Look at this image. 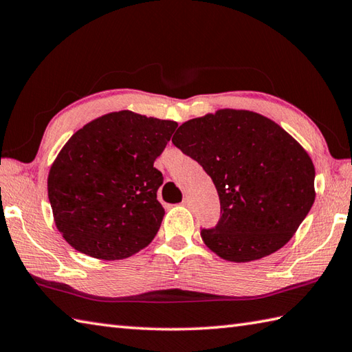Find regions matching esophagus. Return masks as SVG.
<instances>
[{"label":"esophagus","mask_w":352,"mask_h":352,"mask_svg":"<svg viewBox=\"0 0 352 352\" xmlns=\"http://www.w3.org/2000/svg\"><path fill=\"white\" fill-rule=\"evenodd\" d=\"M182 204H183L184 207H190V199H189V198H184Z\"/></svg>","instance_id":"esophagus-1"}]
</instances>
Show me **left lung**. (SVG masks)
<instances>
[{"label":"left lung","instance_id":"obj_1","mask_svg":"<svg viewBox=\"0 0 352 352\" xmlns=\"http://www.w3.org/2000/svg\"><path fill=\"white\" fill-rule=\"evenodd\" d=\"M172 144L210 175L221 216L201 228L219 257L243 263L286 245L315 203V166L271 119L226 109L180 125Z\"/></svg>","mask_w":352,"mask_h":352}]
</instances>
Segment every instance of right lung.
Listing matches in <instances>:
<instances>
[{"label": "right lung", "instance_id": "obj_1", "mask_svg": "<svg viewBox=\"0 0 352 352\" xmlns=\"http://www.w3.org/2000/svg\"><path fill=\"white\" fill-rule=\"evenodd\" d=\"M174 121L129 110L89 122L66 142L48 175L58 231L72 248L102 260L126 258L153 241L164 210L154 162Z\"/></svg>", "mask_w": 352, "mask_h": 352}]
</instances>
